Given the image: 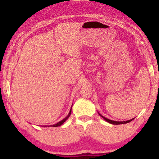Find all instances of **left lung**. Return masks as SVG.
I'll use <instances>...</instances> for the list:
<instances>
[{
  "label": "left lung",
  "mask_w": 159,
  "mask_h": 159,
  "mask_svg": "<svg viewBox=\"0 0 159 159\" xmlns=\"http://www.w3.org/2000/svg\"><path fill=\"white\" fill-rule=\"evenodd\" d=\"M101 116L103 117V118L104 119H105V120H106V121H108V123L112 124V125H121V124H127V123L130 122V121H132V120H133V119H130V120H128V121H116L110 120V119L106 118V117H104V116Z\"/></svg>",
  "instance_id": "8db88e82"
}]
</instances>
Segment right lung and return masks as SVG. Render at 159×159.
<instances>
[{"label":"right lung","instance_id":"1","mask_svg":"<svg viewBox=\"0 0 159 159\" xmlns=\"http://www.w3.org/2000/svg\"><path fill=\"white\" fill-rule=\"evenodd\" d=\"M71 109L70 110V111H69V114H68V116H67L66 117V118L64 119H63V120H61V121H59V122H58L57 124H55V125H51L52 127H58V126H61V125L63 123H64V121H66V119L69 118V116H70V114H71ZM49 127H50V126H49Z\"/></svg>","mask_w":159,"mask_h":159}]
</instances>
